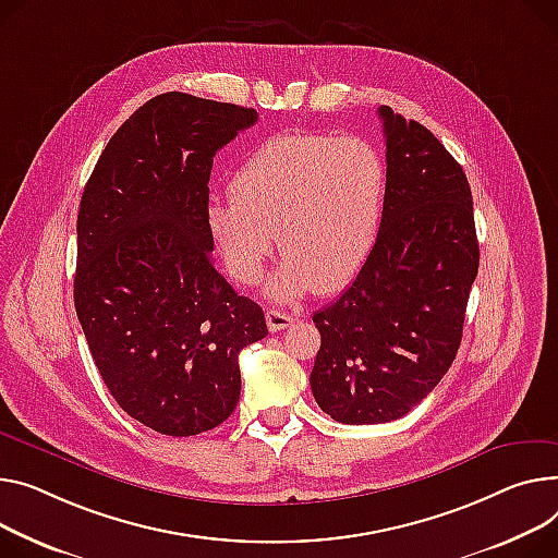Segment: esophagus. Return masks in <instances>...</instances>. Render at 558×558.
I'll use <instances>...</instances> for the list:
<instances>
[{"label": "esophagus", "instance_id": "esophagus-1", "mask_svg": "<svg viewBox=\"0 0 558 558\" xmlns=\"http://www.w3.org/2000/svg\"><path fill=\"white\" fill-rule=\"evenodd\" d=\"M291 316L287 312H280V310H267V327L269 331H280L284 327L291 325Z\"/></svg>", "mask_w": 558, "mask_h": 558}]
</instances>
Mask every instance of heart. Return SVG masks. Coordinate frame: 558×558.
I'll list each match as a JSON object with an SVG mask.
<instances>
[{"instance_id":"obj_1","label":"heart","mask_w":558,"mask_h":558,"mask_svg":"<svg viewBox=\"0 0 558 558\" xmlns=\"http://www.w3.org/2000/svg\"><path fill=\"white\" fill-rule=\"evenodd\" d=\"M386 181L384 155L361 136L278 134L235 170L231 199L208 204L206 229L240 284L263 278L278 233L284 259L267 287L271 299L333 291L373 253Z\"/></svg>"}]
</instances>
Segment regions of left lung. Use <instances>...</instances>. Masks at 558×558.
Returning a JSON list of instances; mask_svg holds the SVG:
<instances>
[{"label":"left lung","instance_id":"8db88e82","mask_svg":"<svg viewBox=\"0 0 558 558\" xmlns=\"http://www.w3.org/2000/svg\"><path fill=\"white\" fill-rule=\"evenodd\" d=\"M386 199L373 253L354 282L314 314L312 392L341 424L403 417L451 367L480 246L462 166L430 130L379 107Z\"/></svg>","mask_w":558,"mask_h":558}]
</instances>
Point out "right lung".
<instances>
[{"label": "right lung", "instance_id": "1", "mask_svg": "<svg viewBox=\"0 0 558 558\" xmlns=\"http://www.w3.org/2000/svg\"><path fill=\"white\" fill-rule=\"evenodd\" d=\"M257 111L181 92L147 100L109 138L78 210L73 301L123 411L189 437L231 417L240 352L265 312L215 269L206 229L213 157Z\"/></svg>", "mask_w": 558, "mask_h": 558}]
</instances>
